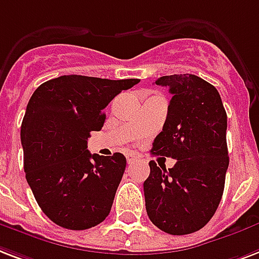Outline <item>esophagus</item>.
Segmentation results:
<instances>
[{
  "mask_svg": "<svg viewBox=\"0 0 259 259\" xmlns=\"http://www.w3.org/2000/svg\"><path fill=\"white\" fill-rule=\"evenodd\" d=\"M126 160H127V163H129V164H132L133 161L137 160V157H136L133 153H127V155H126Z\"/></svg>",
  "mask_w": 259,
  "mask_h": 259,
  "instance_id": "1",
  "label": "esophagus"
}]
</instances>
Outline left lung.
<instances>
[{
    "mask_svg": "<svg viewBox=\"0 0 259 259\" xmlns=\"http://www.w3.org/2000/svg\"><path fill=\"white\" fill-rule=\"evenodd\" d=\"M155 84L168 87L172 98L151 152L177 163L167 169L149 161L145 208L167 234H193L208 224L222 201L230 164L227 112L216 88L195 74L163 76Z\"/></svg>",
    "mask_w": 259,
    "mask_h": 259,
    "instance_id": "obj_1",
    "label": "left lung"
}]
</instances>
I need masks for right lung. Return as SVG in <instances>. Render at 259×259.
<instances>
[{
    "instance_id": "1",
    "label": "right lung",
    "mask_w": 259,
    "mask_h": 259,
    "mask_svg": "<svg viewBox=\"0 0 259 259\" xmlns=\"http://www.w3.org/2000/svg\"><path fill=\"white\" fill-rule=\"evenodd\" d=\"M138 82L70 74L43 82L29 99L20 133L25 179L57 226L88 230L108 216L126 157L91 153L87 140L103 127L107 104Z\"/></svg>"
}]
</instances>
